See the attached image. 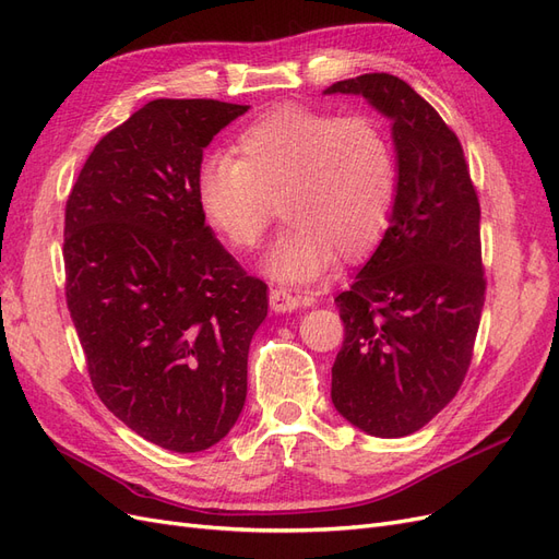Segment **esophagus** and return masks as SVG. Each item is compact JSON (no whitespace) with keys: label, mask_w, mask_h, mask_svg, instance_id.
Here are the masks:
<instances>
[{"label":"esophagus","mask_w":559,"mask_h":559,"mask_svg":"<svg viewBox=\"0 0 559 559\" xmlns=\"http://www.w3.org/2000/svg\"><path fill=\"white\" fill-rule=\"evenodd\" d=\"M267 300H270V308H273L275 312H292V310H298L302 302H306L286 289H270Z\"/></svg>","instance_id":"esophagus-1"}]
</instances>
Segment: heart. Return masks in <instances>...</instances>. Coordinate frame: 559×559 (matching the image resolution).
Masks as SVG:
<instances>
[{"label":"heart","instance_id":"obj_1","mask_svg":"<svg viewBox=\"0 0 559 559\" xmlns=\"http://www.w3.org/2000/svg\"><path fill=\"white\" fill-rule=\"evenodd\" d=\"M235 154L202 160L200 212L233 251L245 253L263 242L280 205L289 226L265 259L280 282H310L333 257L364 259L392 224L399 163L373 116L280 107L240 132Z\"/></svg>","mask_w":559,"mask_h":559}]
</instances>
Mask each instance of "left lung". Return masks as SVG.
<instances>
[{"label":"left lung","mask_w":559,"mask_h":559,"mask_svg":"<svg viewBox=\"0 0 559 559\" xmlns=\"http://www.w3.org/2000/svg\"><path fill=\"white\" fill-rule=\"evenodd\" d=\"M324 93L364 95L392 118L396 207L373 257L335 296L345 341L331 399L361 431L401 438L445 408L471 366L487 284L480 202L460 138L403 79L361 74Z\"/></svg>","instance_id":"left-lung-1"}]
</instances>
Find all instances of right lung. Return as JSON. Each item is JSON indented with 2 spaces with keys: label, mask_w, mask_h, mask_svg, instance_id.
Masks as SVG:
<instances>
[{
  "label": "right lung",
  "mask_w": 559,
  "mask_h": 559,
  "mask_svg": "<svg viewBox=\"0 0 559 559\" xmlns=\"http://www.w3.org/2000/svg\"><path fill=\"white\" fill-rule=\"evenodd\" d=\"M247 105L154 99L107 132L64 207V296L95 394L146 441L207 450L247 399L265 282L205 224L195 179Z\"/></svg>",
  "instance_id": "obj_1"
}]
</instances>
